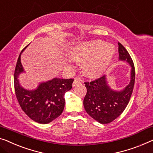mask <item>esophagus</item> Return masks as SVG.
<instances>
[{
	"label": "esophagus",
	"instance_id": "34e87169",
	"mask_svg": "<svg viewBox=\"0 0 153 153\" xmlns=\"http://www.w3.org/2000/svg\"><path fill=\"white\" fill-rule=\"evenodd\" d=\"M82 83V80L79 79H75V80L74 81V82H73L72 86H75L76 85H79V84H80Z\"/></svg>",
	"mask_w": 153,
	"mask_h": 153
}]
</instances>
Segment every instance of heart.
Returning a JSON list of instances; mask_svg holds the SVG:
<instances>
[{
    "label": "heart",
    "mask_w": 153,
    "mask_h": 153,
    "mask_svg": "<svg viewBox=\"0 0 153 153\" xmlns=\"http://www.w3.org/2000/svg\"><path fill=\"white\" fill-rule=\"evenodd\" d=\"M115 48L101 40L87 41L77 43L69 51L73 60L82 63V71L88 78H97L104 74L112 62ZM67 66L69 63L67 62Z\"/></svg>",
    "instance_id": "b5f03b06"
}]
</instances>
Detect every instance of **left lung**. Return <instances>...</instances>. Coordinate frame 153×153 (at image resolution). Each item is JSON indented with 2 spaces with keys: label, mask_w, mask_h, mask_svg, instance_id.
<instances>
[{
  "label": "left lung",
  "mask_w": 153,
  "mask_h": 153,
  "mask_svg": "<svg viewBox=\"0 0 153 153\" xmlns=\"http://www.w3.org/2000/svg\"><path fill=\"white\" fill-rule=\"evenodd\" d=\"M119 45V60L131 66L130 82L124 88L114 90L111 88L106 76L96 80L85 82L87 93L84 99L85 111L91 117L100 124H108L122 113L131 98L135 79V67L128 52Z\"/></svg>",
  "instance_id": "obj_1"
}]
</instances>
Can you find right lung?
Returning <instances> with one entry per match:
<instances>
[{
    "label": "right lung",
    "instance_id": "1",
    "mask_svg": "<svg viewBox=\"0 0 153 153\" xmlns=\"http://www.w3.org/2000/svg\"><path fill=\"white\" fill-rule=\"evenodd\" d=\"M27 46L20 53L16 66V95L22 111L29 117L39 124H49L62 114L65 104V94L71 89L74 79L54 77L40 82L35 89L25 88L20 84L18 77L22 73H25L20 56Z\"/></svg>",
    "mask_w": 153,
    "mask_h": 153
}]
</instances>
